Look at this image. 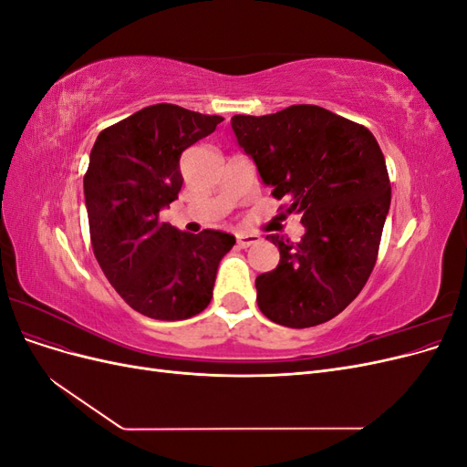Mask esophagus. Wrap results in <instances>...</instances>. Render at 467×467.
<instances>
[{"instance_id": "1", "label": "esophagus", "mask_w": 467, "mask_h": 467, "mask_svg": "<svg viewBox=\"0 0 467 467\" xmlns=\"http://www.w3.org/2000/svg\"><path fill=\"white\" fill-rule=\"evenodd\" d=\"M259 242H261V237L257 234H237V245L242 249H247Z\"/></svg>"}]
</instances>
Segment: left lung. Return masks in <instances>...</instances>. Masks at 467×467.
<instances>
[{
	"instance_id": "1",
	"label": "left lung",
	"mask_w": 467,
	"mask_h": 467,
	"mask_svg": "<svg viewBox=\"0 0 467 467\" xmlns=\"http://www.w3.org/2000/svg\"><path fill=\"white\" fill-rule=\"evenodd\" d=\"M232 130L273 196L290 199V214L302 212L298 244L266 235L280 261L255 280L259 309L294 329L333 319L368 280L389 212V177L376 138L316 105L235 115Z\"/></svg>"
}]
</instances>
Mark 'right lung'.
<instances>
[{"mask_svg": "<svg viewBox=\"0 0 467 467\" xmlns=\"http://www.w3.org/2000/svg\"><path fill=\"white\" fill-rule=\"evenodd\" d=\"M223 119L151 105L97 136L83 192L93 253L120 298L151 319H189L212 300L235 237L187 234L160 220L182 185L181 153Z\"/></svg>", "mask_w": 467, "mask_h": 467, "instance_id": "obj_1", "label": "right lung"}]
</instances>
